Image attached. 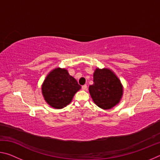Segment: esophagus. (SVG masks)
<instances>
[{
  "mask_svg": "<svg viewBox=\"0 0 160 160\" xmlns=\"http://www.w3.org/2000/svg\"><path fill=\"white\" fill-rule=\"evenodd\" d=\"M87 88H88V87H87V85H82V90H87Z\"/></svg>",
  "mask_w": 160,
  "mask_h": 160,
  "instance_id": "obj_1",
  "label": "esophagus"
}]
</instances>
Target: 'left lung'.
I'll use <instances>...</instances> for the list:
<instances>
[{
	"label": "left lung",
	"mask_w": 160,
	"mask_h": 160,
	"mask_svg": "<svg viewBox=\"0 0 160 160\" xmlns=\"http://www.w3.org/2000/svg\"><path fill=\"white\" fill-rule=\"evenodd\" d=\"M94 84L89 92L94 102L103 109H110L118 104L123 95L120 80L108 68H97L93 75Z\"/></svg>",
	"instance_id": "left-lung-1"
}]
</instances>
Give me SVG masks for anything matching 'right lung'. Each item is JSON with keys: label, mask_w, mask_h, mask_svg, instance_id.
Instances as JSON below:
<instances>
[{"label": "right lung", "mask_w": 160, "mask_h": 160, "mask_svg": "<svg viewBox=\"0 0 160 160\" xmlns=\"http://www.w3.org/2000/svg\"><path fill=\"white\" fill-rule=\"evenodd\" d=\"M81 86L65 68L53 69L47 75L42 86V94L48 104L62 109L71 102Z\"/></svg>", "instance_id": "1"}]
</instances>
